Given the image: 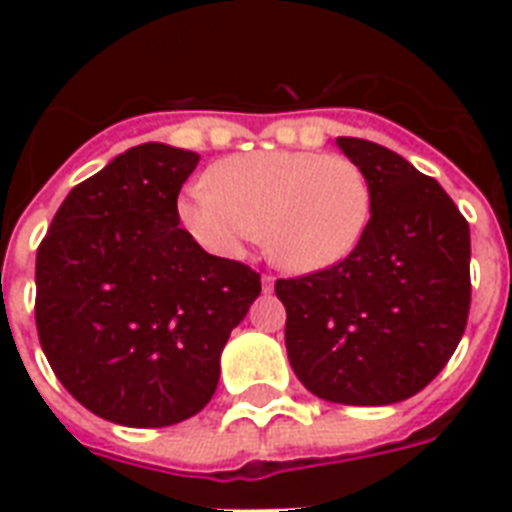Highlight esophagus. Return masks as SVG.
I'll use <instances>...</instances> for the list:
<instances>
[{"label":"esophagus","instance_id":"34e87169","mask_svg":"<svg viewBox=\"0 0 512 512\" xmlns=\"http://www.w3.org/2000/svg\"><path fill=\"white\" fill-rule=\"evenodd\" d=\"M273 284H276V276H271V273H263V292H273Z\"/></svg>","mask_w":512,"mask_h":512}]
</instances>
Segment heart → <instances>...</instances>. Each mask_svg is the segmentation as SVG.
<instances>
[{
  "label": "heart",
  "instance_id": "b5f03b06",
  "mask_svg": "<svg viewBox=\"0 0 512 512\" xmlns=\"http://www.w3.org/2000/svg\"><path fill=\"white\" fill-rule=\"evenodd\" d=\"M372 217V188L345 156L257 151L225 159L209 188L180 201L185 231L220 257H241L263 231L268 255L292 273H319L361 244Z\"/></svg>",
  "mask_w": 512,
  "mask_h": 512
}]
</instances>
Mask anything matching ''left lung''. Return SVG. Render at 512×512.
I'll return each instance as SVG.
<instances>
[{
	"label": "left lung",
	"mask_w": 512,
	"mask_h": 512,
	"mask_svg": "<svg viewBox=\"0 0 512 512\" xmlns=\"http://www.w3.org/2000/svg\"><path fill=\"white\" fill-rule=\"evenodd\" d=\"M372 188L342 263L276 281L289 364L313 396L388 406L420 393L457 350L470 311V228L449 193L390 148L337 138Z\"/></svg>",
	"instance_id": "8db88e82"
}]
</instances>
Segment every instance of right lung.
Returning <instances> with one entry per match:
<instances>
[{"label":"right lung","mask_w":512,"mask_h":512,"mask_svg":"<svg viewBox=\"0 0 512 512\" xmlns=\"http://www.w3.org/2000/svg\"><path fill=\"white\" fill-rule=\"evenodd\" d=\"M199 154L143 143L71 188L36 249V332L63 388L103 420L199 414L260 273L204 252L177 193Z\"/></svg>","instance_id":"obj_1"}]
</instances>
